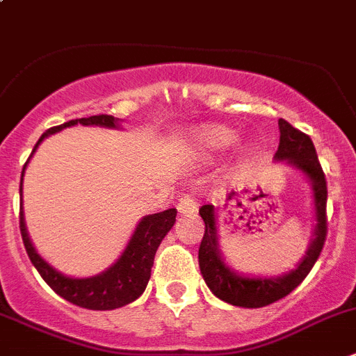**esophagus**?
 I'll return each mask as SVG.
<instances>
[{
    "label": "esophagus",
    "instance_id": "esophagus-1",
    "mask_svg": "<svg viewBox=\"0 0 356 356\" xmlns=\"http://www.w3.org/2000/svg\"><path fill=\"white\" fill-rule=\"evenodd\" d=\"M197 209H198V204L193 200V198L189 197V195L188 197L181 198V202H179V205H177V211L181 212L182 216L195 214V212H197Z\"/></svg>",
    "mask_w": 356,
    "mask_h": 356
}]
</instances>
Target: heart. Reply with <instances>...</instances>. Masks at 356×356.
Listing matches in <instances>:
<instances>
[{
    "mask_svg": "<svg viewBox=\"0 0 356 356\" xmlns=\"http://www.w3.org/2000/svg\"><path fill=\"white\" fill-rule=\"evenodd\" d=\"M195 140L205 151H223L237 142V133L228 126L209 124L195 133Z\"/></svg>",
    "mask_w": 356,
    "mask_h": 356,
    "instance_id": "b5f03b06",
    "label": "heart"
}]
</instances>
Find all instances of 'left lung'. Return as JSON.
Returning a JSON list of instances; mask_svg holds the SVG:
<instances>
[{"label":"left lung","instance_id":"left-lung-1","mask_svg":"<svg viewBox=\"0 0 356 356\" xmlns=\"http://www.w3.org/2000/svg\"><path fill=\"white\" fill-rule=\"evenodd\" d=\"M279 133L281 137L274 159L288 161L311 181L314 211H316L314 238L309 244L305 257L302 258L297 268L277 277H245L232 270L219 253L214 205L200 207V216L205 223V234L198 249L200 272L216 297L238 307H264L290 295L314 267L327 238V181L318 161L313 140L284 119H279Z\"/></svg>","mask_w":356,"mask_h":356}]
</instances>
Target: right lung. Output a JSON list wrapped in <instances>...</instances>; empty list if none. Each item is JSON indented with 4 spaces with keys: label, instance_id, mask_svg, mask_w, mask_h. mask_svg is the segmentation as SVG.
Returning a JSON list of instances; mask_svg holds the SVG:
<instances>
[{
    "label": "right lung",
    "instance_id": "1",
    "mask_svg": "<svg viewBox=\"0 0 356 356\" xmlns=\"http://www.w3.org/2000/svg\"><path fill=\"white\" fill-rule=\"evenodd\" d=\"M75 124L84 126H103V128H119L118 119L107 114L91 115V118L73 119V121L65 122V124L54 126V128L47 129L42 137L36 142L35 149H33L31 156L35 154L36 147L42 144L43 138H47L52 133L61 131L63 128ZM29 156V158H31ZM29 159L26 161L24 168L21 174V195H22V177H24V170L28 167ZM175 216L177 211L175 209H167V211L158 212V214L144 216L140 219V223L137 225L135 232H133L131 238H129L128 245L119 257L112 267L92 277H66L61 272L52 268L47 261L43 260L36 249L33 248L31 241L28 237L24 225V212H22L21 205V216H19V228H21L22 242H24L26 253H28L29 260L35 265L36 270L43 277V281L65 300L72 302V304L79 305V307L92 309V311H112V309L122 307V305L129 304V302L137 300L142 293H144L145 286H147L149 279H151V268L154 264V254L158 251L159 244L165 238V235L170 232V228L175 223Z\"/></svg>",
    "mask_w": 356,
    "mask_h": 356
}]
</instances>
